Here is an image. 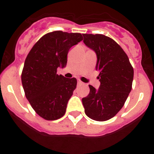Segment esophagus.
Here are the masks:
<instances>
[{
	"label": "esophagus",
	"mask_w": 154,
	"mask_h": 154,
	"mask_svg": "<svg viewBox=\"0 0 154 154\" xmlns=\"http://www.w3.org/2000/svg\"><path fill=\"white\" fill-rule=\"evenodd\" d=\"M83 83L82 81H80V80H78L77 81V85H79V86H80V85H83Z\"/></svg>",
	"instance_id": "1"
}]
</instances>
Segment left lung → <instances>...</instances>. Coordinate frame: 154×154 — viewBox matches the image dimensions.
<instances>
[{"label":"left lung","mask_w":154,"mask_h":154,"mask_svg":"<svg viewBox=\"0 0 154 154\" xmlns=\"http://www.w3.org/2000/svg\"><path fill=\"white\" fill-rule=\"evenodd\" d=\"M83 42L97 55L96 70L100 82L98 89L89 85L88 95L82 99L85 113L97 122L114 117L132 89L133 68L122 47L112 38L102 34H83Z\"/></svg>","instance_id":"8db88e82"}]
</instances>
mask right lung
Listing matches in <instances>:
<instances>
[{
  "label": "right lung",
  "mask_w": 154,
  "mask_h": 154,
  "mask_svg": "<svg viewBox=\"0 0 154 154\" xmlns=\"http://www.w3.org/2000/svg\"><path fill=\"white\" fill-rule=\"evenodd\" d=\"M83 40L82 34L61 30L48 32L29 52L21 73V82L29 103L48 121L65 115L68 100L77 86V79L57 74V68L67 64L68 51Z\"/></svg>",
  "instance_id": "1"
}]
</instances>
